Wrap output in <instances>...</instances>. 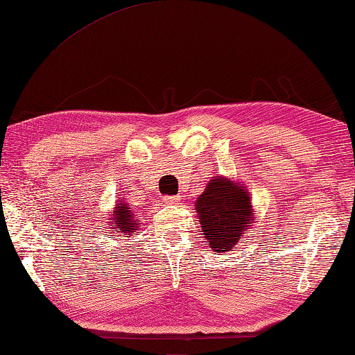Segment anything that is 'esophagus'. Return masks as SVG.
<instances>
[{
  "instance_id": "esophagus-1",
  "label": "esophagus",
  "mask_w": 355,
  "mask_h": 355,
  "mask_svg": "<svg viewBox=\"0 0 355 355\" xmlns=\"http://www.w3.org/2000/svg\"><path fill=\"white\" fill-rule=\"evenodd\" d=\"M164 202H166L167 205H175V203H178V202H180V197H178V196L166 197V198H164Z\"/></svg>"
}]
</instances>
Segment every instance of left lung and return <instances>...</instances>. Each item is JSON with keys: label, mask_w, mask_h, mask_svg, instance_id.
Masks as SVG:
<instances>
[{"label": "left lung", "mask_w": 355, "mask_h": 355, "mask_svg": "<svg viewBox=\"0 0 355 355\" xmlns=\"http://www.w3.org/2000/svg\"><path fill=\"white\" fill-rule=\"evenodd\" d=\"M196 212L203 237L214 253H227L256 222L247 186L234 178L212 177L197 198Z\"/></svg>", "instance_id": "obj_1"}]
</instances>
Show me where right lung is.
Instances as JSON below:
<instances>
[{
    "mask_svg": "<svg viewBox=\"0 0 355 355\" xmlns=\"http://www.w3.org/2000/svg\"><path fill=\"white\" fill-rule=\"evenodd\" d=\"M107 220L108 231L116 237H118V234L132 237L143 228V222L137 217L135 211L130 208V203L125 202L124 198L116 200L114 208Z\"/></svg>",
    "mask_w": 355,
    "mask_h": 355,
    "instance_id": "add662e5",
    "label": "right lung"
}]
</instances>
